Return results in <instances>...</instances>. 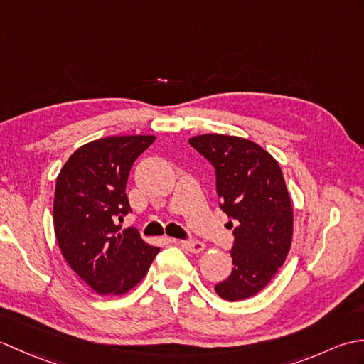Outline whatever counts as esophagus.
<instances>
[{
	"instance_id": "1",
	"label": "esophagus",
	"mask_w": 364,
	"mask_h": 364,
	"mask_svg": "<svg viewBox=\"0 0 364 364\" xmlns=\"http://www.w3.org/2000/svg\"><path fill=\"white\" fill-rule=\"evenodd\" d=\"M181 245L191 253H202L205 250V244L200 241H181Z\"/></svg>"
}]
</instances>
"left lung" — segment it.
Segmentation results:
<instances>
[{
	"label": "left lung",
	"instance_id": "left-lung-1",
	"mask_svg": "<svg viewBox=\"0 0 364 364\" xmlns=\"http://www.w3.org/2000/svg\"><path fill=\"white\" fill-rule=\"evenodd\" d=\"M189 144L214 166L220 208L236 222L235 266L214 289L230 301L249 299L266 288L291 249L294 214L283 172L272 154L244 137L200 134Z\"/></svg>",
	"mask_w": 364,
	"mask_h": 364
}]
</instances>
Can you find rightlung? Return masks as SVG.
Here are the masks:
<instances>
[{"label":"right lung","mask_w":364,"mask_h":364,"mask_svg":"<svg viewBox=\"0 0 364 364\" xmlns=\"http://www.w3.org/2000/svg\"><path fill=\"white\" fill-rule=\"evenodd\" d=\"M154 136H111L80 146L60 168L53 222L63 257L100 296L131 291L159 252L136 228L120 233L131 211L125 194L131 166Z\"/></svg>","instance_id":"add662e5"}]
</instances>
